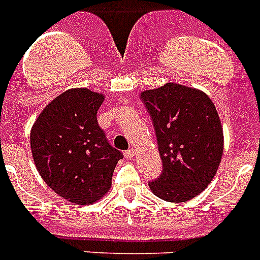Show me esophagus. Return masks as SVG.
I'll use <instances>...</instances> for the list:
<instances>
[{
    "instance_id": "esophagus-1",
    "label": "esophagus",
    "mask_w": 260,
    "mask_h": 260,
    "mask_svg": "<svg viewBox=\"0 0 260 260\" xmlns=\"http://www.w3.org/2000/svg\"><path fill=\"white\" fill-rule=\"evenodd\" d=\"M135 155H136V149H128V151L124 152V156H125L126 159H134Z\"/></svg>"
}]
</instances>
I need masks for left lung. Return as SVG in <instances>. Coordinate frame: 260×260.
I'll return each mask as SVG.
<instances>
[{"instance_id": "obj_1", "label": "left lung", "mask_w": 260, "mask_h": 260, "mask_svg": "<svg viewBox=\"0 0 260 260\" xmlns=\"http://www.w3.org/2000/svg\"><path fill=\"white\" fill-rule=\"evenodd\" d=\"M163 161V172L149 188L160 199L183 203L208 187L221 161L224 137L214 103L204 92L167 82L143 90Z\"/></svg>"}]
</instances>
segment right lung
<instances>
[{
  "label": "right lung",
  "mask_w": 260,
  "mask_h": 260,
  "mask_svg": "<svg viewBox=\"0 0 260 260\" xmlns=\"http://www.w3.org/2000/svg\"><path fill=\"white\" fill-rule=\"evenodd\" d=\"M104 94L72 88L52 100L30 131L31 156L40 176L71 203L89 206L111 189L123 153L97 123Z\"/></svg>",
  "instance_id": "add662e5"
}]
</instances>
